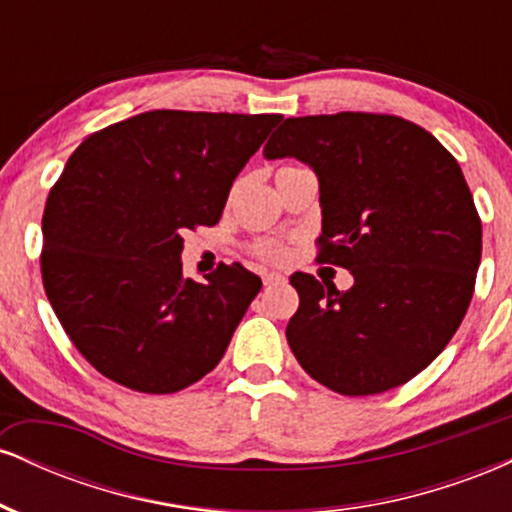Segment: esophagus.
<instances>
[{
	"mask_svg": "<svg viewBox=\"0 0 512 512\" xmlns=\"http://www.w3.org/2000/svg\"><path fill=\"white\" fill-rule=\"evenodd\" d=\"M262 281H264V286L284 284V276H281V274H274V272H269V274H264V276H262Z\"/></svg>",
	"mask_w": 512,
	"mask_h": 512,
	"instance_id": "34e87169",
	"label": "esophagus"
}]
</instances>
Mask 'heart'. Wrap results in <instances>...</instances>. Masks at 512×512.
Masks as SVG:
<instances>
[{"mask_svg":"<svg viewBox=\"0 0 512 512\" xmlns=\"http://www.w3.org/2000/svg\"><path fill=\"white\" fill-rule=\"evenodd\" d=\"M291 168H298V166H284L279 168V173H284V170H291ZM255 255H260L262 260H269V262H284L286 248L281 243H276V240H260V243L255 245Z\"/></svg>","mask_w":512,"mask_h":512,"instance_id":"b5f03b06","label":"heart"}]
</instances>
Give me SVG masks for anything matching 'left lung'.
<instances>
[{
  "instance_id": "1",
  "label": "left lung",
  "mask_w": 512,
  "mask_h": 512,
  "mask_svg": "<svg viewBox=\"0 0 512 512\" xmlns=\"http://www.w3.org/2000/svg\"><path fill=\"white\" fill-rule=\"evenodd\" d=\"M293 156L320 180L317 262L354 286L296 272L301 305L286 327L305 373L339 395L409 383L460 327L481 262V221L460 163L397 115L289 117L264 158Z\"/></svg>"
}]
</instances>
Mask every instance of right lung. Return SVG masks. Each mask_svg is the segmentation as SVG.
<instances>
[{
  "mask_svg": "<svg viewBox=\"0 0 512 512\" xmlns=\"http://www.w3.org/2000/svg\"><path fill=\"white\" fill-rule=\"evenodd\" d=\"M281 115L151 110L91 134L43 214L40 272L64 332L98 373L170 395L226 354L262 289L243 264L182 279V233L214 226Z\"/></svg>",
  "mask_w": 512,
  "mask_h": 512,
  "instance_id": "right-lung-1",
  "label": "right lung"
}]
</instances>
